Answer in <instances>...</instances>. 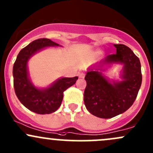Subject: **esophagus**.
Returning <instances> with one entry per match:
<instances>
[{"mask_svg": "<svg viewBox=\"0 0 153 153\" xmlns=\"http://www.w3.org/2000/svg\"><path fill=\"white\" fill-rule=\"evenodd\" d=\"M85 76V74L84 73H80L79 74V78H84Z\"/></svg>", "mask_w": 153, "mask_h": 153, "instance_id": "34e87169", "label": "esophagus"}]
</instances>
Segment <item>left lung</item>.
I'll return each instance as SVG.
<instances>
[{"label": "left lung", "mask_w": 153, "mask_h": 153, "mask_svg": "<svg viewBox=\"0 0 153 153\" xmlns=\"http://www.w3.org/2000/svg\"><path fill=\"white\" fill-rule=\"evenodd\" d=\"M114 46L116 53L107 55L98 63L99 68L89 70L85 77L87 82L84 93L85 106L92 114L104 119L128 109L136 100L142 81L139 57L124 44ZM116 62L123 64L122 81L111 83L97 70H102L106 64Z\"/></svg>", "instance_id": "8db88e82"}]
</instances>
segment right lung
Segmentation results:
<instances>
[{
	"label": "right lung",
	"mask_w": 153,
	"mask_h": 153,
	"mask_svg": "<svg viewBox=\"0 0 153 153\" xmlns=\"http://www.w3.org/2000/svg\"><path fill=\"white\" fill-rule=\"evenodd\" d=\"M48 39H39L21 50L13 66L14 88L16 96L27 109L40 114L55 112L61 105L63 92L74 85L78 76L63 77L50 87L39 89L31 82L27 71V61L31 56L47 47H58Z\"/></svg>",
	"instance_id": "right-lung-1"
}]
</instances>
